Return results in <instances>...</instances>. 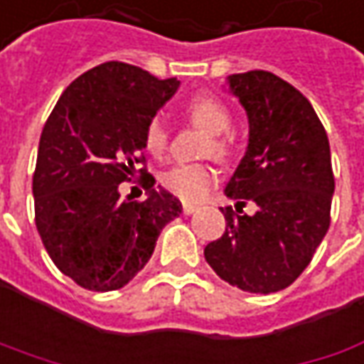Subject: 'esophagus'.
Listing matches in <instances>:
<instances>
[{
  "label": "esophagus",
  "mask_w": 364,
  "mask_h": 364,
  "mask_svg": "<svg viewBox=\"0 0 364 364\" xmlns=\"http://www.w3.org/2000/svg\"><path fill=\"white\" fill-rule=\"evenodd\" d=\"M181 210H183V213H185V215H189V213H193L196 210H198V205H196V203H183Z\"/></svg>",
  "instance_id": "esophagus-1"
}]
</instances>
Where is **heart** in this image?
I'll list each match as a JSON object with an SVG mask.
<instances>
[{
	"label": "heart",
	"instance_id": "heart-1",
	"mask_svg": "<svg viewBox=\"0 0 364 364\" xmlns=\"http://www.w3.org/2000/svg\"><path fill=\"white\" fill-rule=\"evenodd\" d=\"M183 114L189 124L210 132L203 144V154H212L218 161H228L234 152V138L228 130L234 116L230 107L212 93H198L185 103ZM168 126L161 116H152L144 126V149L152 156H163L168 149ZM218 181V171L208 163H181L171 166L161 175V183L166 191L185 201L203 199L213 183Z\"/></svg>",
	"mask_w": 364,
	"mask_h": 364
}]
</instances>
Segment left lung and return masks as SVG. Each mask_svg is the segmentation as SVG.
I'll use <instances>...</instances> for the list:
<instances>
[{"label": "left lung", "mask_w": 364, "mask_h": 364, "mask_svg": "<svg viewBox=\"0 0 364 364\" xmlns=\"http://www.w3.org/2000/svg\"><path fill=\"white\" fill-rule=\"evenodd\" d=\"M230 89L245 105L250 136L226 185V232L203 255L226 283L248 293L289 287L330 228L334 173L324 126L301 91L269 71L238 73ZM246 200L255 216L240 214Z\"/></svg>", "instance_id": "1"}]
</instances>
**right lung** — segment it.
Segmentation results:
<instances>
[{
    "label": "right lung",
    "instance_id": "add662e5",
    "mask_svg": "<svg viewBox=\"0 0 364 364\" xmlns=\"http://www.w3.org/2000/svg\"><path fill=\"white\" fill-rule=\"evenodd\" d=\"M177 87V77L109 60L77 77L42 128L32 177L36 228L56 269L89 291L132 281L181 213L179 199L154 189L142 152L146 122ZM136 168L149 191L144 202L119 198V183Z\"/></svg>",
    "mask_w": 364,
    "mask_h": 364
}]
</instances>
